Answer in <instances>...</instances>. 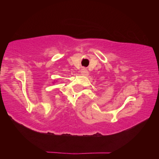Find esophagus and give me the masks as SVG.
<instances>
[{
    "label": "esophagus",
    "instance_id": "34e87169",
    "mask_svg": "<svg viewBox=\"0 0 159 159\" xmlns=\"http://www.w3.org/2000/svg\"><path fill=\"white\" fill-rule=\"evenodd\" d=\"M81 74L83 75H88V71L85 68H82L81 69Z\"/></svg>",
    "mask_w": 159,
    "mask_h": 159
}]
</instances>
